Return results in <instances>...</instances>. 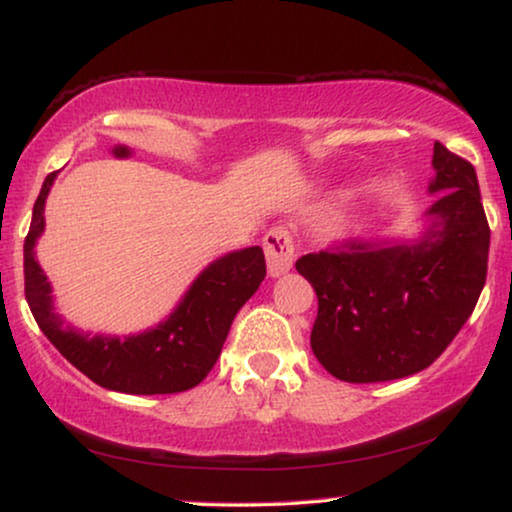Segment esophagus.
Listing matches in <instances>:
<instances>
[{
  "label": "esophagus",
  "mask_w": 512,
  "mask_h": 512,
  "mask_svg": "<svg viewBox=\"0 0 512 512\" xmlns=\"http://www.w3.org/2000/svg\"><path fill=\"white\" fill-rule=\"evenodd\" d=\"M263 249H266L268 275L280 277L292 270L294 266V242L292 235L285 227H273L266 237H263Z\"/></svg>",
  "instance_id": "obj_1"
}]
</instances>
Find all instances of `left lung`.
<instances>
[{"label": "left lung", "mask_w": 512, "mask_h": 512, "mask_svg": "<svg viewBox=\"0 0 512 512\" xmlns=\"http://www.w3.org/2000/svg\"><path fill=\"white\" fill-rule=\"evenodd\" d=\"M432 206L413 237L353 239L306 254L296 270L318 294L311 349L344 382H389L425 370L475 311L487 280L489 223L477 173L434 142Z\"/></svg>", "instance_id": "8db88e82"}]
</instances>
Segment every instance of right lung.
I'll return each mask as SVG.
<instances>
[{
    "label": "right lung",
    "mask_w": 512,
    "mask_h": 512,
    "mask_svg": "<svg viewBox=\"0 0 512 512\" xmlns=\"http://www.w3.org/2000/svg\"><path fill=\"white\" fill-rule=\"evenodd\" d=\"M54 180L56 173L44 180L23 244L25 299L44 337L68 363L104 389L178 394L197 387L216 365L237 311L266 277L261 246L230 251L208 263L168 318L149 330L128 337L82 332L56 313L52 282L35 258V244L44 232V204Z\"/></svg>",
    "instance_id": "add662e5"
}]
</instances>
